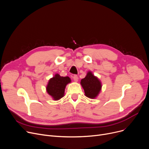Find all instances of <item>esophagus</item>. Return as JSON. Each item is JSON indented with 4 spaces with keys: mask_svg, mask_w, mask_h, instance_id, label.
Wrapping results in <instances>:
<instances>
[{
    "mask_svg": "<svg viewBox=\"0 0 149 149\" xmlns=\"http://www.w3.org/2000/svg\"><path fill=\"white\" fill-rule=\"evenodd\" d=\"M73 78V80H74L75 82H77L78 81V76L77 75H76V74L74 75Z\"/></svg>",
    "mask_w": 149,
    "mask_h": 149,
    "instance_id": "esophagus-1",
    "label": "esophagus"
}]
</instances>
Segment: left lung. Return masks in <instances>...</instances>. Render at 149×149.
Here are the masks:
<instances>
[{
	"label": "left lung",
	"instance_id": "8db88e82",
	"mask_svg": "<svg viewBox=\"0 0 149 149\" xmlns=\"http://www.w3.org/2000/svg\"><path fill=\"white\" fill-rule=\"evenodd\" d=\"M81 84L84 89L85 95L88 98H95L101 91L100 81L91 72H89L86 77L81 80Z\"/></svg>",
	"mask_w": 149,
	"mask_h": 149
}]
</instances>
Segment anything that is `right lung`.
<instances>
[{
	"label": "right lung",
	"mask_w": 149,
	"mask_h": 149,
	"mask_svg": "<svg viewBox=\"0 0 149 149\" xmlns=\"http://www.w3.org/2000/svg\"><path fill=\"white\" fill-rule=\"evenodd\" d=\"M70 82L71 80L68 76L63 77L56 74L49 81L47 86V93L54 100H58L64 96L65 86Z\"/></svg>",
	"instance_id": "add662e5"
}]
</instances>
